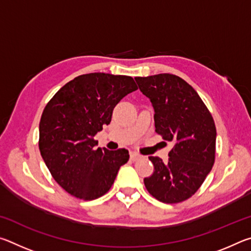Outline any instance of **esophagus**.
<instances>
[{
	"label": "esophagus",
	"mask_w": 251,
	"mask_h": 251,
	"mask_svg": "<svg viewBox=\"0 0 251 251\" xmlns=\"http://www.w3.org/2000/svg\"><path fill=\"white\" fill-rule=\"evenodd\" d=\"M129 156H130V159L131 160H138V159H141L142 158V155H139L138 152H136V151H130V154H129Z\"/></svg>",
	"instance_id": "34e87169"
}]
</instances>
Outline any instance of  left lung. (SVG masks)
<instances>
[{
	"label": "left lung",
	"instance_id": "left-lung-1",
	"mask_svg": "<svg viewBox=\"0 0 251 251\" xmlns=\"http://www.w3.org/2000/svg\"><path fill=\"white\" fill-rule=\"evenodd\" d=\"M135 80L154 108L156 133L174 144L168 161L148 157L154 173L144 184L161 202L184 201L199 189L215 163V122L197 92L178 76L157 74Z\"/></svg>",
	"mask_w": 251,
	"mask_h": 251
}]
</instances>
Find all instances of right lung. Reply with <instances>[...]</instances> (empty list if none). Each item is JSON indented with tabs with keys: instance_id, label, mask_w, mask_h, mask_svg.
<instances>
[{
	"instance_id": "right-lung-1",
	"label": "right lung",
	"mask_w": 251,
	"mask_h": 251,
	"mask_svg": "<svg viewBox=\"0 0 251 251\" xmlns=\"http://www.w3.org/2000/svg\"><path fill=\"white\" fill-rule=\"evenodd\" d=\"M136 90L130 76L84 74L65 84L45 106L40 122L42 158L57 184L74 197L103 196L128 161L125 148H96L94 136L109 124L123 97Z\"/></svg>"
}]
</instances>
